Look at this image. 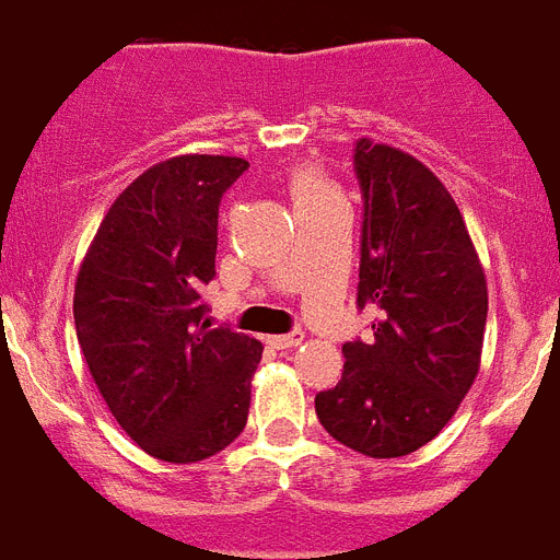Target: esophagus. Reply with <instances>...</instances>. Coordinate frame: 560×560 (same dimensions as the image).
Here are the masks:
<instances>
[{"instance_id": "1", "label": "esophagus", "mask_w": 560, "mask_h": 560, "mask_svg": "<svg viewBox=\"0 0 560 560\" xmlns=\"http://www.w3.org/2000/svg\"><path fill=\"white\" fill-rule=\"evenodd\" d=\"M271 343H275L277 350H294V347H301L303 343V332L298 329V332H289V335H275Z\"/></svg>"}]
</instances>
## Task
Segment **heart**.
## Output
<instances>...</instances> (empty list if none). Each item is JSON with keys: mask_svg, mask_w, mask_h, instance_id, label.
<instances>
[{"mask_svg": "<svg viewBox=\"0 0 560 560\" xmlns=\"http://www.w3.org/2000/svg\"><path fill=\"white\" fill-rule=\"evenodd\" d=\"M285 187H289V196H292L294 208L324 202V199L338 196V187H335L332 182L326 178L324 170H317L315 164H298V167L289 170Z\"/></svg>", "mask_w": 560, "mask_h": 560, "instance_id": "b5f03b06", "label": "heart"}]
</instances>
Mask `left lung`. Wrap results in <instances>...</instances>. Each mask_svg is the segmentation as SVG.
I'll list each match as a JSON object with an SVG mask.
<instances>
[{
	"instance_id": "left-lung-1",
	"label": "left lung",
	"mask_w": 560,
	"mask_h": 560,
	"mask_svg": "<svg viewBox=\"0 0 560 560\" xmlns=\"http://www.w3.org/2000/svg\"><path fill=\"white\" fill-rule=\"evenodd\" d=\"M358 306L370 341L343 343L341 382L317 393L329 436L375 459L413 454L457 413L480 373L486 271L454 196L422 161L361 138Z\"/></svg>"
}]
</instances>
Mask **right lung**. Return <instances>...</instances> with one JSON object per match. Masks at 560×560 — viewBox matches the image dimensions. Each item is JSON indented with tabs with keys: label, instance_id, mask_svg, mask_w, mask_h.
Here are the masks:
<instances>
[{
	"label": "right lung",
	"instance_id": "add662e5",
	"mask_svg": "<svg viewBox=\"0 0 560 560\" xmlns=\"http://www.w3.org/2000/svg\"><path fill=\"white\" fill-rule=\"evenodd\" d=\"M248 170L234 155H176L106 210L74 283L89 373L129 440L164 463H199L243 433L262 343L210 329L219 202Z\"/></svg>",
	"mask_w": 560,
	"mask_h": 560
}]
</instances>
